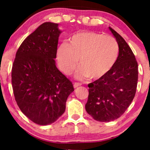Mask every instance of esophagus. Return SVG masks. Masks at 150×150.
<instances>
[{
	"label": "esophagus",
	"instance_id": "obj_1",
	"mask_svg": "<svg viewBox=\"0 0 150 150\" xmlns=\"http://www.w3.org/2000/svg\"><path fill=\"white\" fill-rule=\"evenodd\" d=\"M81 85H82V83H80V82H74L73 83V87H75V88H77V87Z\"/></svg>",
	"mask_w": 150,
	"mask_h": 150
}]
</instances>
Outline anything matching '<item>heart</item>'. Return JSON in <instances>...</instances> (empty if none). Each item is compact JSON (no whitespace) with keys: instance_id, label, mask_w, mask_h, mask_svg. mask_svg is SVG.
<instances>
[{"instance_id":"heart-1","label":"heart","mask_w":150,"mask_h":150,"mask_svg":"<svg viewBox=\"0 0 150 150\" xmlns=\"http://www.w3.org/2000/svg\"><path fill=\"white\" fill-rule=\"evenodd\" d=\"M118 44L113 37L96 32H80L70 38L69 44L63 42L57 49L60 69L70 75L80 67L76 77L79 79L102 77L114 65L118 56Z\"/></svg>"}]
</instances>
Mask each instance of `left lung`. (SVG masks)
I'll return each mask as SVG.
<instances>
[{"label": "left lung", "instance_id": "left-lung-1", "mask_svg": "<svg viewBox=\"0 0 150 150\" xmlns=\"http://www.w3.org/2000/svg\"><path fill=\"white\" fill-rule=\"evenodd\" d=\"M119 47L114 65L104 75L89 84L87 112L94 120L109 122L124 113L135 95L138 65L135 55L123 37L109 27Z\"/></svg>", "mask_w": 150, "mask_h": 150}]
</instances>
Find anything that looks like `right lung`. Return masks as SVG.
Listing matches in <instances>:
<instances>
[{
	"instance_id": "add662e5",
	"label": "right lung",
	"mask_w": 150,
	"mask_h": 150,
	"mask_svg": "<svg viewBox=\"0 0 150 150\" xmlns=\"http://www.w3.org/2000/svg\"><path fill=\"white\" fill-rule=\"evenodd\" d=\"M58 25L44 22L18 50L12 68V85L17 104L37 124L54 123L65 110L74 91L70 81L56 65Z\"/></svg>"
}]
</instances>
